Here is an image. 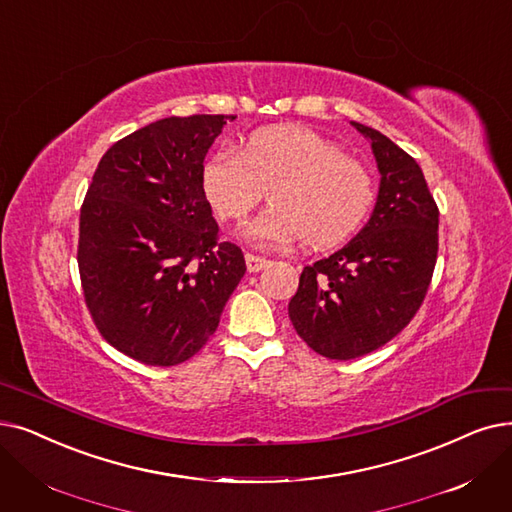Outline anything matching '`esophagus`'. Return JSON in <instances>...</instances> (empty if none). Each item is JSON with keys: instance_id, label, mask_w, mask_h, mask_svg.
<instances>
[{"instance_id": "34e87169", "label": "esophagus", "mask_w": 512, "mask_h": 512, "mask_svg": "<svg viewBox=\"0 0 512 512\" xmlns=\"http://www.w3.org/2000/svg\"><path fill=\"white\" fill-rule=\"evenodd\" d=\"M244 261H247V270L249 272H261L263 268H268L270 265V259H265V257H257V255H253V253H247L244 255Z\"/></svg>"}]
</instances>
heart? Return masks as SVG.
<instances>
[{
    "label": "heart",
    "instance_id": "b5f03b06",
    "mask_svg": "<svg viewBox=\"0 0 512 512\" xmlns=\"http://www.w3.org/2000/svg\"><path fill=\"white\" fill-rule=\"evenodd\" d=\"M265 190L272 205L244 228L259 247L301 238L314 249L330 247L360 226L374 196L364 163L303 127L255 131L242 152L224 146L203 167V192L221 219H244Z\"/></svg>",
    "mask_w": 512,
    "mask_h": 512
}]
</instances>
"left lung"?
<instances>
[{
  "label": "left lung",
  "instance_id": "obj_1",
  "mask_svg": "<svg viewBox=\"0 0 512 512\" xmlns=\"http://www.w3.org/2000/svg\"><path fill=\"white\" fill-rule=\"evenodd\" d=\"M381 171L368 224L343 249L307 265L288 303L297 335L328 360L389 343L416 316L437 261L439 209L425 175L381 131L355 123Z\"/></svg>",
  "mask_w": 512,
  "mask_h": 512
}]
</instances>
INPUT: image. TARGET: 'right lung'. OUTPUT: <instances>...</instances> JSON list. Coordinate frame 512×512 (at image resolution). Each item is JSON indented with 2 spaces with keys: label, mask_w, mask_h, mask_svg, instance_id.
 <instances>
[{
  "label": "right lung",
  "mask_w": 512,
  "mask_h": 512,
  "mask_svg": "<svg viewBox=\"0 0 512 512\" xmlns=\"http://www.w3.org/2000/svg\"><path fill=\"white\" fill-rule=\"evenodd\" d=\"M234 115L154 121L110 146L87 188L77 263L100 335L146 366H177L203 349L247 272L219 242L203 163Z\"/></svg>",
  "instance_id": "obj_1"
}]
</instances>
